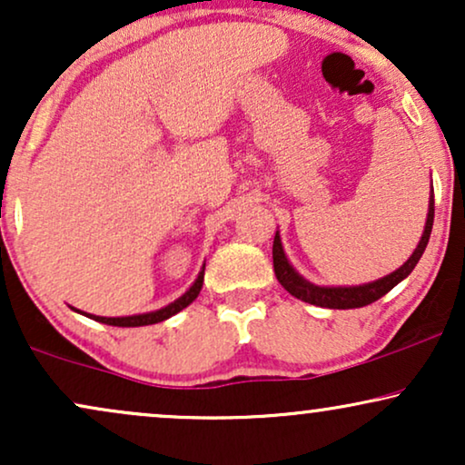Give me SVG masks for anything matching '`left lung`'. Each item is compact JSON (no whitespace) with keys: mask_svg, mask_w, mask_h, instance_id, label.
<instances>
[{"mask_svg":"<svg viewBox=\"0 0 465 465\" xmlns=\"http://www.w3.org/2000/svg\"><path fill=\"white\" fill-rule=\"evenodd\" d=\"M433 193L431 199H429V213H427V223H425V232H422V238L416 251L412 252L408 262L403 263L401 268L395 270V272L384 276V279L373 281V283L367 285H358V287H317L311 285L309 281H304L301 274L296 272L287 262L283 246H281V238L279 232L274 236V244H272V262H274V274L279 279V283L285 287L292 296H296L298 301H304L309 304H317V307H326V309H358V307H367L375 301H380L381 296H386L392 287L412 272L416 263L422 257V252L427 249L429 236H431V227H433Z\"/></svg>","mask_w":465,"mask_h":465,"instance_id":"8db88e82","label":"left lung"}]
</instances>
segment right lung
<instances>
[{
    "instance_id": "obj_1",
    "label": "right lung",
    "mask_w": 465,
    "mask_h": 465,
    "mask_svg": "<svg viewBox=\"0 0 465 465\" xmlns=\"http://www.w3.org/2000/svg\"><path fill=\"white\" fill-rule=\"evenodd\" d=\"M205 268V263H203ZM202 285H203V270L199 272L197 281L193 283V287L189 292L184 293V296L178 298V301L167 304L164 309H158V311H152V313H143V315H131V317H98V315H87L92 317V320L101 322V324H109V326H122V328H131V326H150V324H158V322L167 320V317H172L175 313H180L182 309H186L189 304L195 301L199 296V292H202Z\"/></svg>"
}]
</instances>
